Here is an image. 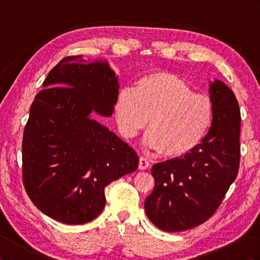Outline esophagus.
Listing matches in <instances>:
<instances>
[{"instance_id": "34e87169", "label": "esophagus", "mask_w": 260, "mask_h": 260, "mask_svg": "<svg viewBox=\"0 0 260 260\" xmlns=\"http://www.w3.org/2000/svg\"><path fill=\"white\" fill-rule=\"evenodd\" d=\"M148 167H150V162H148V159L145 158V157H140L139 169L140 170H146Z\"/></svg>"}]
</instances>
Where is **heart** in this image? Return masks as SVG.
<instances>
[{
  "label": "heart",
  "mask_w": 260,
  "mask_h": 260,
  "mask_svg": "<svg viewBox=\"0 0 260 260\" xmlns=\"http://www.w3.org/2000/svg\"><path fill=\"white\" fill-rule=\"evenodd\" d=\"M115 117L126 139L136 136L150 118L145 144L167 157H181L206 137L212 124L213 105L182 77L155 71L140 77L134 89L118 91Z\"/></svg>",
  "instance_id": "b5f03b06"
}]
</instances>
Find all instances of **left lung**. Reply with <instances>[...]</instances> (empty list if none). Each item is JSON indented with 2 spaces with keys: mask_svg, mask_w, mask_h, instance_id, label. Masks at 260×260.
<instances>
[{
  "mask_svg": "<svg viewBox=\"0 0 260 260\" xmlns=\"http://www.w3.org/2000/svg\"><path fill=\"white\" fill-rule=\"evenodd\" d=\"M213 119L208 134L184 156L153 165L155 186L146 198L147 218L168 233L183 231L212 217L236 180L240 161V109L221 80L210 81Z\"/></svg>",
  "mask_w": 260,
  "mask_h": 260,
  "instance_id": "left-lung-1",
  "label": "left lung"
}]
</instances>
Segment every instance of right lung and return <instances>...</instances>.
Here are the masks:
<instances>
[{
	"label": "right lung",
	"mask_w": 260,
	"mask_h": 260,
	"mask_svg": "<svg viewBox=\"0 0 260 260\" xmlns=\"http://www.w3.org/2000/svg\"><path fill=\"white\" fill-rule=\"evenodd\" d=\"M36 96L22 141L27 196L48 217L66 224L97 218L105 187L139 167L127 143L92 117H109L118 77L108 61L63 58Z\"/></svg>",
	"instance_id": "right-lung-1"
}]
</instances>
